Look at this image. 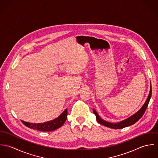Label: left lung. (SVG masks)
<instances>
[{"label": "left lung", "mask_w": 158, "mask_h": 158, "mask_svg": "<svg viewBox=\"0 0 158 158\" xmlns=\"http://www.w3.org/2000/svg\"><path fill=\"white\" fill-rule=\"evenodd\" d=\"M151 97H152V87L150 88V94L148 95V97L145 103L142 106V107L140 109V110L139 111H137L135 114L134 115H133L132 116H131L129 118H128L127 119H126L125 120H123V121H122L120 122L117 123H110V122H106V121L102 120L99 117L98 114L97 113V112L94 110H93V112H94V114L96 116L97 121L99 123H100V124H102V125H103L104 126H106L107 127H110L111 128H113V129H121V128H123L125 127H127L128 126H130L131 125L135 124V122H137L142 117V115H143V114L145 113L147 108V106H148V105L149 103V102H150V100L151 98Z\"/></svg>", "instance_id": "1"}]
</instances>
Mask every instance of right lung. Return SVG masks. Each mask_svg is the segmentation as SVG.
Returning a JSON list of instances; mask_svg holds the SVG:
<instances>
[{"label": "right lung", "instance_id": "add662e5", "mask_svg": "<svg viewBox=\"0 0 158 158\" xmlns=\"http://www.w3.org/2000/svg\"><path fill=\"white\" fill-rule=\"evenodd\" d=\"M68 115V110L66 109L58 118L43 123H32L21 120L24 125L28 128L37 130L41 131H54L61 127L66 122Z\"/></svg>", "mask_w": 158, "mask_h": 158}]
</instances>
